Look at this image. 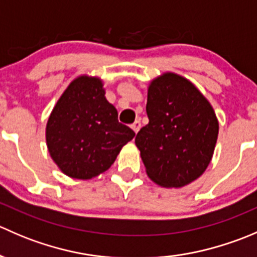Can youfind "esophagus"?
Masks as SVG:
<instances>
[{"label": "esophagus", "mask_w": 257, "mask_h": 257, "mask_svg": "<svg viewBox=\"0 0 257 257\" xmlns=\"http://www.w3.org/2000/svg\"><path fill=\"white\" fill-rule=\"evenodd\" d=\"M141 126H142V124H141V120H136V121H134L133 124H132V128H133V131L136 132V134L138 133V132H139V129H141Z\"/></svg>", "instance_id": "obj_1"}]
</instances>
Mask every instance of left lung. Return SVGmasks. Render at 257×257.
<instances>
[{
	"instance_id": "1",
	"label": "left lung",
	"mask_w": 257,
	"mask_h": 257,
	"mask_svg": "<svg viewBox=\"0 0 257 257\" xmlns=\"http://www.w3.org/2000/svg\"><path fill=\"white\" fill-rule=\"evenodd\" d=\"M149 123L139 131L148 177L164 188L196 180L211 162L219 121L209 100L189 79L167 72L148 87Z\"/></svg>"
}]
</instances>
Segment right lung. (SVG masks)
Wrapping results in <instances>:
<instances>
[{"mask_svg":"<svg viewBox=\"0 0 257 257\" xmlns=\"http://www.w3.org/2000/svg\"><path fill=\"white\" fill-rule=\"evenodd\" d=\"M136 133L118 121L102 79L79 76L54 105L46 126L51 158L63 174L88 180L110 168Z\"/></svg>","mask_w":257,"mask_h":257,"instance_id":"1","label":"right lung"}]
</instances>
